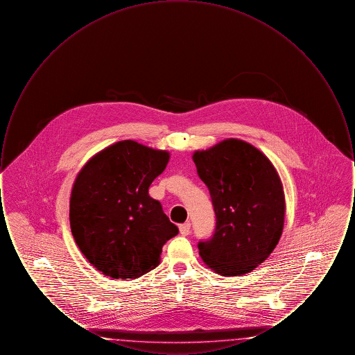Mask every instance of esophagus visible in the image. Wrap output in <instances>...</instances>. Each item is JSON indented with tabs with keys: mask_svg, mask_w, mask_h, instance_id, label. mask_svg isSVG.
Instances as JSON below:
<instances>
[{
	"mask_svg": "<svg viewBox=\"0 0 355 355\" xmlns=\"http://www.w3.org/2000/svg\"><path fill=\"white\" fill-rule=\"evenodd\" d=\"M180 233H181L182 236H189V233H190V223H189V222L180 226Z\"/></svg>",
	"mask_w": 355,
	"mask_h": 355,
	"instance_id": "1",
	"label": "esophagus"
}]
</instances>
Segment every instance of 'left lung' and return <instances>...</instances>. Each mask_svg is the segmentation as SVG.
I'll return each instance as SVG.
<instances>
[{"mask_svg":"<svg viewBox=\"0 0 355 355\" xmlns=\"http://www.w3.org/2000/svg\"><path fill=\"white\" fill-rule=\"evenodd\" d=\"M193 161L217 220L213 236L198 243L203 262L226 277L253 271L282 236L286 203L278 171L263 153L236 138L196 150Z\"/></svg>","mask_w":355,"mask_h":355,"instance_id":"left-lung-1","label":"left lung"}]
</instances>
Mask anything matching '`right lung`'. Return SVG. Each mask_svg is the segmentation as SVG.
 Instances as JSON below:
<instances>
[{
	"label": "right lung",
	"instance_id": "right-lung-1",
	"mask_svg": "<svg viewBox=\"0 0 355 355\" xmlns=\"http://www.w3.org/2000/svg\"><path fill=\"white\" fill-rule=\"evenodd\" d=\"M170 153L132 139L94 154L71 187L69 220L85 258L103 275L133 279L159 265L162 246L178 234L149 196Z\"/></svg>",
	"mask_w": 355,
	"mask_h": 355
}]
</instances>
